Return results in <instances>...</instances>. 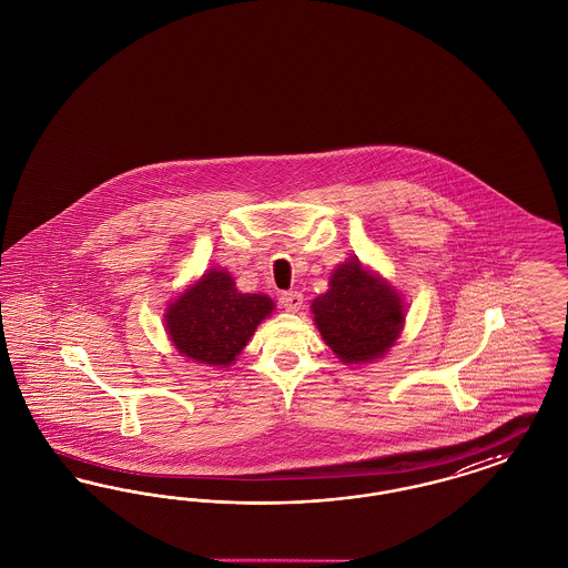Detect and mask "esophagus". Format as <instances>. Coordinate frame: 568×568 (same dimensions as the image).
<instances>
[{"label":"esophagus","instance_id":"esophagus-1","mask_svg":"<svg viewBox=\"0 0 568 568\" xmlns=\"http://www.w3.org/2000/svg\"><path fill=\"white\" fill-rule=\"evenodd\" d=\"M281 304H283L285 311L296 313V311H300V308L304 306V296H302L300 292H285V294L281 296Z\"/></svg>","mask_w":568,"mask_h":568}]
</instances>
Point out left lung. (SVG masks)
I'll list each match as a JSON object with an SVG mask.
<instances>
[{"label": "left lung", "mask_w": 568, "mask_h": 568, "mask_svg": "<svg viewBox=\"0 0 568 568\" xmlns=\"http://www.w3.org/2000/svg\"><path fill=\"white\" fill-rule=\"evenodd\" d=\"M325 345L345 364H368L394 347L405 325L398 292L357 257L329 276V290L311 304Z\"/></svg>", "instance_id": "obj_1"}]
</instances>
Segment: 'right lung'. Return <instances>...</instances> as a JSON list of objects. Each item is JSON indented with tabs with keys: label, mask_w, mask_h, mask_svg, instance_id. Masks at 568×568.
<instances>
[{
	"label": "right lung",
	"mask_w": 568,
	"mask_h": 568,
	"mask_svg": "<svg viewBox=\"0 0 568 568\" xmlns=\"http://www.w3.org/2000/svg\"><path fill=\"white\" fill-rule=\"evenodd\" d=\"M272 311L271 297L241 294L230 272L213 268L170 302L163 322L181 355L197 364L225 368Z\"/></svg>",
	"instance_id": "obj_1"
}]
</instances>
